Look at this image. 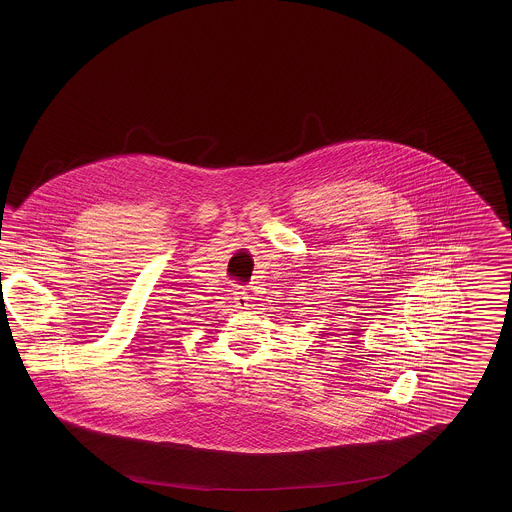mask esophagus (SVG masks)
Instances as JSON below:
<instances>
[{"instance_id":"obj_1","label":"esophagus","mask_w":512,"mask_h":512,"mask_svg":"<svg viewBox=\"0 0 512 512\" xmlns=\"http://www.w3.org/2000/svg\"><path fill=\"white\" fill-rule=\"evenodd\" d=\"M251 300L252 296L247 289H238L234 293V302H236L238 309H249L251 307Z\"/></svg>"}]
</instances>
